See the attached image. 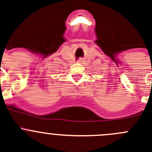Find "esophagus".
Returning <instances> with one entry per match:
<instances>
[{
  "label": "esophagus",
  "instance_id": "obj_1",
  "mask_svg": "<svg viewBox=\"0 0 152 152\" xmlns=\"http://www.w3.org/2000/svg\"><path fill=\"white\" fill-rule=\"evenodd\" d=\"M79 62H83V60L80 59V60H79Z\"/></svg>",
  "mask_w": 152,
  "mask_h": 152
}]
</instances>
